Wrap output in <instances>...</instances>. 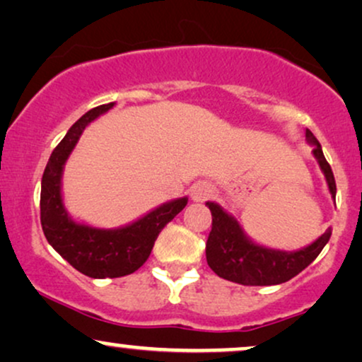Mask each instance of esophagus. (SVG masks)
<instances>
[{
  "label": "esophagus",
  "instance_id": "obj_1",
  "mask_svg": "<svg viewBox=\"0 0 362 362\" xmlns=\"http://www.w3.org/2000/svg\"><path fill=\"white\" fill-rule=\"evenodd\" d=\"M210 195H212V189L207 184H204V182L195 184L190 190V197L194 202H205Z\"/></svg>",
  "mask_w": 362,
  "mask_h": 362
}]
</instances>
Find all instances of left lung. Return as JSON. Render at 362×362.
Returning <instances> with one entry per match:
<instances>
[{
	"label": "left lung",
	"mask_w": 362,
	"mask_h": 362,
	"mask_svg": "<svg viewBox=\"0 0 362 362\" xmlns=\"http://www.w3.org/2000/svg\"><path fill=\"white\" fill-rule=\"evenodd\" d=\"M305 140L313 145V155L326 177L329 192L336 202V180L331 165L324 157L321 144L305 130ZM212 212V230H210L205 255L207 264L218 277L242 286H276L291 281L303 272L313 260L321 254L324 245L331 239V228L317 237L313 244L299 250H279L259 245L245 234L234 215L227 214L221 205L205 202Z\"/></svg>",
	"instance_id": "1"
}]
</instances>
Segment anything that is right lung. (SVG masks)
Masks as SVG:
<instances>
[{"instance_id": "1", "label": "right lung", "mask_w": 362, "mask_h": 362, "mask_svg": "<svg viewBox=\"0 0 362 362\" xmlns=\"http://www.w3.org/2000/svg\"><path fill=\"white\" fill-rule=\"evenodd\" d=\"M115 103L91 108L53 150L41 178V227L48 244L76 271L93 279L122 277L140 269L152 252L162 228L187 205V197L170 200L150 210L135 222L117 228H98L73 221L63 204V168L81 134L91 122L107 113Z\"/></svg>"}]
</instances>
